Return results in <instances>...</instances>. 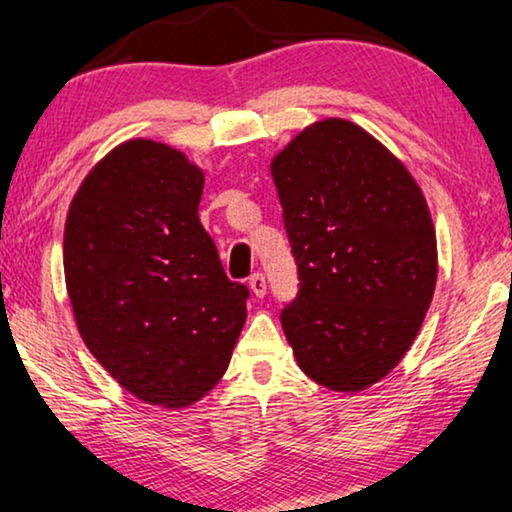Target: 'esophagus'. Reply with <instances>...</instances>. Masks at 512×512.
<instances>
[{"label":"esophagus","instance_id":"1","mask_svg":"<svg viewBox=\"0 0 512 512\" xmlns=\"http://www.w3.org/2000/svg\"><path fill=\"white\" fill-rule=\"evenodd\" d=\"M249 286H251V291H254L256 298H263V295L268 293V284H265L263 272H254V274H251V277H249Z\"/></svg>","mask_w":512,"mask_h":512}]
</instances>
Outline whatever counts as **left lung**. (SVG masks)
Segmentation results:
<instances>
[{
  "mask_svg": "<svg viewBox=\"0 0 512 512\" xmlns=\"http://www.w3.org/2000/svg\"><path fill=\"white\" fill-rule=\"evenodd\" d=\"M298 295L281 328L302 372L365 390L404 358L436 286V233L402 161L346 120L298 133L272 161Z\"/></svg>",
  "mask_w": 512,
  "mask_h": 512,
  "instance_id": "obj_1",
  "label": "left lung"
}]
</instances>
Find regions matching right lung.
I'll return each instance as SVG.
<instances>
[{"mask_svg": "<svg viewBox=\"0 0 512 512\" xmlns=\"http://www.w3.org/2000/svg\"><path fill=\"white\" fill-rule=\"evenodd\" d=\"M201 194L182 152L129 140L85 177L64 228L80 337L122 388L168 409L212 390L247 318L249 288L226 277Z\"/></svg>", "mask_w": 512, "mask_h": 512, "instance_id": "1", "label": "right lung"}]
</instances>
